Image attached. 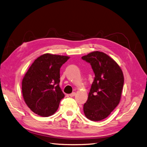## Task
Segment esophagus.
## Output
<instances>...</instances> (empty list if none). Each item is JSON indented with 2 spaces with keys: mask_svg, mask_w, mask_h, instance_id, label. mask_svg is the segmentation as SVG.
Returning a JSON list of instances; mask_svg holds the SVG:
<instances>
[{
  "mask_svg": "<svg viewBox=\"0 0 147 147\" xmlns=\"http://www.w3.org/2000/svg\"><path fill=\"white\" fill-rule=\"evenodd\" d=\"M76 92H72V93H71V94H69V96L70 97H74V96H76Z\"/></svg>",
  "mask_w": 147,
  "mask_h": 147,
  "instance_id": "obj_1",
  "label": "esophagus"
}]
</instances>
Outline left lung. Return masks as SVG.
Masks as SVG:
<instances>
[{
  "label": "left lung",
  "mask_w": 147,
  "mask_h": 147,
  "mask_svg": "<svg viewBox=\"0 0 147 147\" xmlns=\"http://www.w3.org/2000/svg\"><path fill=\"white\" fill-rule=\"evenodd\" d=\"M82 59L90 63L95 74L84 112L91 121H101L119 102L124 84L123 71L115 60L102 52H92Z\"/></svg>",
  "instance_id": "1"
}]
</instances>
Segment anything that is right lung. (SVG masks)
<instances>
[{"instance_id": "right-lung-1", "label": "right lung", "mask_w": 147, "mask_h": 147, "mask_svg": "<svg viewBox=\"0 0 147 147\" xmlns=\"http://www.w3.org/2000/svg\"><path fill=\"white\" fill-rule=\"evenodd\" d=\"M69 57L44 54L36 59L22 82V96L32 112L43 117L57 111L65 97L60 87V70Z\"/></svg>"}]
</instances>
